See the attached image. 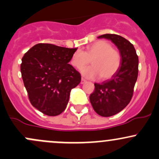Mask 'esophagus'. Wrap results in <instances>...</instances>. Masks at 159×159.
Listing matches in <instances>:
<instances>
[{
	"label": "esophagus",
	"instance_id": "obj_1",
	"mask_svg": "<svg viewBox=\"0 0 159 159\" xmlns=\"http://www.w3.org/2000/svg\"><path fill=\"white\" fill-rule=\"evenodd\" d=\"M87 82V81H86L85 79H84V78H81V84H84V83Z\"/></svg>",
	"mask_w": 159,
	"mask_h": 159
}]
</instances>
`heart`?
<instances>
[{"label":"heart","mask_w":159,"mask_h":159,"mask_svg":"<svg viewBox=\"0 0 159 159\" xmlns=\"http://www.w3.org/2000/svg\"><path fill=\"white\" fill-rule=\"evenodd\" d=\"M92 66L81 70L83 76L90 79L100 77L101 80H108L115 75L121 63V56L118 50L112 48L106 41H98L89 44L84 51H77L72 54L70 63L80 70L89 65Z\"/></svg>","instance_id":"heart-1"}]
</instances>
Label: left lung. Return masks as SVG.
Instances as JSON below:
<instances>
[{
    "label": "left lung",
    "instance_id": "left-lung-1",
    "mask_svg": "<svg viewBox=\"0 0 159 159\" xmlns=\"http://www.w3.org/2000/svg\"><path fill=\"white\" fill-rule=\"evenodd\" d=\"M98 38L111 40L121 56L119 69L108 81L94 83V91L90 102L97 114L110 117L122 111L129 104L139 73V57L130 41L118 34H105Z\"/></svg>",
    "mask_w": 159,
    "mask_h": 159
}]
</instances>
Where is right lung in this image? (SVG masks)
<instances>
[{"label":"right lung","mask_w":159,"mask_h":159,"mask_svg":"<svg viewBox=\"0 0 159 159\" xmlns=\"http://www.w3.org/2000/svg\"><path fill=\"white\" fill-rule=\"evenodd\" d=\"M77 48L38 44L22 57L20 72L31 105L43 114L56 116L65 111L81 75L69 65Z\"/></svg>","instance_id":"add662e5"}]
</instances>
